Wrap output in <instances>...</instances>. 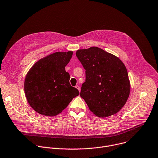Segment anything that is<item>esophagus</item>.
Here are the masks:
<instances>
[{
  "instance_id": "34e87169",
  "label": "esophagus",
  "mask_w": 158,
  "mask_h": 158,
  "mask_svg": "<svg viewBox=\"0 0 158 158\" xmlns=\"http://www.w3.org/2000/svg\"><path fill=\"white\" fill-rule=\"evenodd\" d=\"M76 89H78V90H79V92L81 91V88H80V86H79V85H76Z\"/></svg>"
}]
</instances>
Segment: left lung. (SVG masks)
I'll use <instances>...</instances> for the list:
<instances>
[{"mask_svg": "<svg viewBox=\"0 0 158 158\" xmlns=\"http://www.w3.org/2000/svg\"><path fill=\"white\" fill-rule=\"evenodd\" d=\"M76 55L85 70L80 95L90 110L102 118L117 113L125 106L130 91L125 64L98 47L79 49Z\"/></svg>", "mask_w": 158, "mask_h": 158, "instance_id": "left-lung-1", "label": "left lung"}]
</instances>
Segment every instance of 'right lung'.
<instances>
[{"mask_svg": "<svg viewBox=\"0 0 158 158\" xmlns=\"http://www.w3.org/2000/svg\"><path fill=\"white\" fill-rule=\"evenodd\" d=\"M73 51L56 52L36 62L28 72L24 84L26 98L36 112L55 116L65 109L79 90L69 83L65 71Z\"/></svg>", "mask_w": 158, "mask_h": 158, "instance_id": "add662e5", "label": "right lung"}]
</instances>
